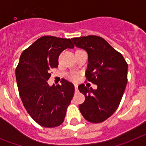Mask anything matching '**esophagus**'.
Here are the masks:
<instances>
[{"label": "esophagus", "mask_w": 146, "mask_h": 146, "mask_svg": "<svg viewBox=\"0 0 146 146\" xmlns=\"http://www.w3.org/2000/svg\"><path fill=\"white\" fill-rule=\"evenodd\" d=\"M75 90H76V91H78V85L77 84H75Z\"/></svg>", "instance_id": "34e87169"}]
</instances>
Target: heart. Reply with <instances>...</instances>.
<instances>
[{
    "label": "heart",
    "instance_id": "1",
    "mask_svg": "<svg viewBox=\"0 0 146 146\" xmlns=\"http://www.w3.org/2000/svg\"><path fill=\"white\" fill-rule=\"evenodd\" d=\"M69 78L73 81H77V80H78V73H75V72H73V73H70Z\"/></svg>",
    "mask_w": 146,
    "mask_h": 146
}]
</instances>
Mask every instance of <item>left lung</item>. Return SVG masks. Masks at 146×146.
<instances>
[{"label": "left lung", "mask_w": 146, "mask_h": 146, "mask_svg": "<svg viewBox=\"0 0 146 146\" xmlns=\"http://www.w3.org/2000/svg\"><path fill=\"white\" fill-rule=\"evenodd\" d=\"M72 40L87 52L86 79L98 86L96 90L84 84L78 86L85 96L79 110L89 122H103L116 111L122 99L127 84L128 64L122 54L100 36L89 35Z\"/></svg>", "instance_id": "8db88e82"}]
</instances>
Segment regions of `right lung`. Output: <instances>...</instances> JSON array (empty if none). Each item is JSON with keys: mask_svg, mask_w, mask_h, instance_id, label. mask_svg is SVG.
<instances>
[{"mask_svg": "<svg viewBox=\"0 0 146 146\" xmlns=\"http://www.w3.org/2000/svg\"><path fill=\"white\" fill-rule=\"evenodd\" d=\"M70 39L43 36L24 50L15 70L19 94L29 115L46 128L59 126L64 121L68 106L74 95L71 82L50 87L47 81L50 70L59 64V54L73 48Z\"/></svg>", "mask_w": 146, "mask_h": 146, "instance_id": "1", "label": "right lung"}]
</instances>
